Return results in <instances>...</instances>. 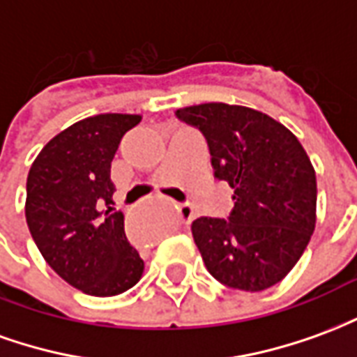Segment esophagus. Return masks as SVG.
<instances>
[{
  "label": "esophagus",
  "instance_id": "obj_1",
  "mask_svg": "<svg viewBox=\"0 0 357 357\" xmlns=\"http://www.w3.org/2000/svg\"><path fill=\"white\" fill-rule=\"evenodd\" d=\"M179 214H181V218H183L185 222H191L195 216L191 202H181V204H179Z\"/></svg>",
  "mask_w": 357,
  "mask_h": 357
}]
</instances>
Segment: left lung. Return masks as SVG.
Wrapping results in <instances>:
<instances>
[{
  "label": "left lung",
  "mask_w": 357,
  "mask_h": 357,
  "mask_svg": "<svg viewBox=\"0 0 357 357\" xmlns=\"http://www.w3.org/2000/svg\"><path fill=\"white\" fill-rule=\"evenodd\" d=\"M176 116L204 135L214 176L235 191L227 220L201 216L191 224L210 275L237 291L273 287L315 227L317 183L306 151L283 124L239 105L204 102Z\"/></svg>",
  "instance_id": "obj_1"
}]
</instances>
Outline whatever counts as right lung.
Returning <instances> with one entry per match:
<instances>
[{"instance_id": "add662e5", "label": "right lung", "mask_w": 357, "mask_h": 357, "mask_svg": "<svg viewBox=\"0 0 357 357\" xmlns=\"http://www.w3.org/2000/svg\"><path fill=\"white\" fill-rule=\"evenodd\" d=\"M139 114H97L55 135L26 179V224L45 262L91 296L132 289L143 273L128 243L124 214L112 208L110 162Z\"/></svg>"}]
</instances>
